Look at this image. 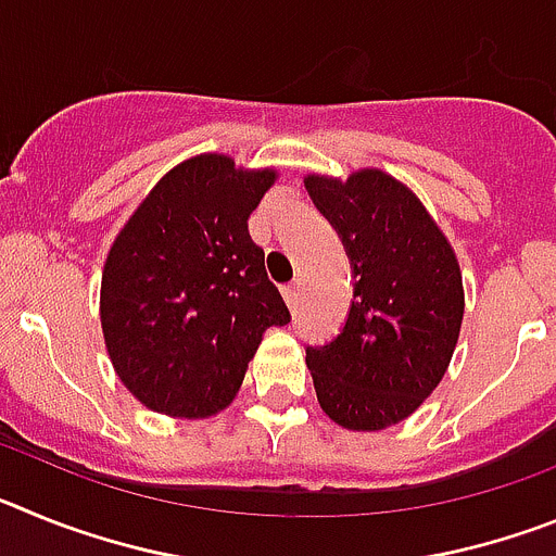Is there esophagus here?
Returning <instances> with one entry per match:
<instances>
[{"instance_id": "esophagus-1", "label": "esophagus", "mask_w": 556, "mask_h": 556, "mask_svg": "<svg viewBox=\"0 0 556 556\" xmlns=\"http://www.w3.org/2000/svg\"><path fill=\"white\" fill-rule=\"evenodd\" d=\"M281 292H283V301H287V306L294 308V303H298V292H301V289H298V283H287Z\"/></svg>"}]
</instances>
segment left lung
<instances>
[{"label":"left lung","mask_w":556,"mask_h":556,"mask_svg":"<svg viewBox=\"0 0 556 556\" xmlns=\"http://www.w3.org/2000/svg\"><path fill=\"white\" fill-rule=\"evenodd\" d=\"M303 184L356 278L342 333L306 351L317 401L342 429L381 431L420 409L448 370L465 314L459 262L415 191L387 172Z\"/></svg>","instance_id":"left-lung-1"}]
</instances>
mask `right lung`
<instances>
[{"label":"right lung","mask_w":556,"mask_h":556,"mask_svg":"<svg viewBox=\"0 0 556 556\" xmlns=\"http://www.w3.org/2000/svg\"><path fill=\"white\" fill-rule=\"evenodd\" d=\"M278 172L223 152L172 166L108 250L100 320L122 384L152 412L211 417L239 392L289 308L248 219Z\"/></svg>","instance_id":"1"}]
</instances>
